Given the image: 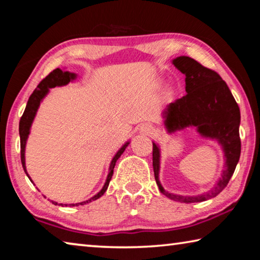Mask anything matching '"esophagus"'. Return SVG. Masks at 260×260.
<instances>
[{
	"label": "esophagus",
	"mask_w": 260,
	"mask_h": 260,
	"mask_svg": "<svg viewBox=\"0 0 260 260\" xmlns=\"http://www.w3.org/2000/svg\"><path fill=\"white\" fill-rule=\"evenodd\" d=\"M141 132H143L144 134H152L153 132H155V129H153V127L151 126V125H149V124H143L142 126H141Z\"/></svg>",
	"instance_id": "1"
}]
</instances>
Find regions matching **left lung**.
Returning <instances> with one entry per match:
<instances>
[{
  "label": "left lung",
  "mask_w": 260,
  "mask_h": 260,
  "mask_svg": "<svg viewBox=\"0 0 260 260\" xmlns=\"http://www.w3.org/2000/svg\"><path fill=\"white\" fill-rule=\"evenodd\" d=\"M174 67L186 76L183 98L167 105L162 116L170 133L195 126L204 138L215 139L221 144L226 157V169L221 178L210 191L196 196L174 195L166 191L159 182V148L152 143V166L157 186L166 197L181 203H197L213 199L230 182L241 155L240 121L241 113L227 83L213 70L187 56L173 59Z\"/></svg>",
  "instance_id": "left-lung-1"
}]
</instances>
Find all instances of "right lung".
Here are the masks:
<instances>
[{
	"label": "right lung",
	"mask_w": 260,
	"mask_h": 260,
	"mask_svg": "<svg viewBox=\"0 0 260 260\" xmlns=\"http://www.w3.org/2000/svg\"><path fill=\"white\" fill-rule=\"evenodd\" d=\"M76 79V74L71 73L69 71H61L60 69H56L54 71L50 72L48 76L43 79V80L39 83L37 89H35L32 95L29 96L28 99V102L27 105H26L25 108V111L23 113V116L20 118V121H19V135H20V158H21V165H23V169L25 171L26 175L28 177L27 174V171H26V166H25V147H26V141H27L28 138V134H29V129H30V125H32L33 119L35 117V114H37V111L39 109V105H40L42 99L45 98V96L48 94V91H49V88H54L56 86H64V85H68V83ZM129 142H126L124 146H122L118 152L114 155V157L112 158L111 160V164H110V169H109V174H108V178H107V181H105L104 186L102 188V190H101L99 193H96L94 197H91L90 200L85 201V202H81V203H76V204H70V206H78V205H83V204H87V203H90L91 201H95L100 199L101 196L103 195V193L107 191V189L109 187V183H110V180L112 178V174H113V169H114V165H116V162L118 160V158L121 156V153L125 151L126 147L128 146ZM29 178V177H28ZM30 180V178H29ZM32 181V180H30ZM33 183V181H32ZM52 202V204L57 205L58 203L54 201H50ZM63 206V204H58ZM65 206H68V204H65Z\"/></svg>",
	"instance_id": "add662e5"
}]
</instances>
